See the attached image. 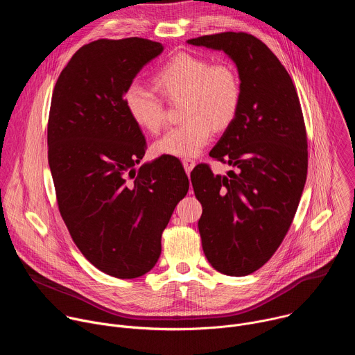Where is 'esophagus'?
Segmentation results:
<instances>
[{"instance_id": "obj_1", "label": "esophagus", "mask_w": 355, "mask_h": 355, "mask_svg": "<svg viewBox=\"0 0 355 355\" xmlns=\"http://www.w3.org/2000/svg\"><path fill=\"white\" fill-rule=\"evenodd\" d=\"M182 166H184L187 174H189L191 170L195 167V162L191 160V159H184V160H182Z\"/></svg>"}]
</instances>
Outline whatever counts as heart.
<instances>
[{"mask_svg": "<svg viewBox=\"0 0 355 355\" xmlns=\"http://www.w3.org/2000/svg\"><path fill=\"white\" fill-rule=\"evenodd\" d=\"M153 84L167 103L181 104L180 115L185 121L155 143V153L160 156H198L214 130L227 129L240 110L241 81L230 63L211 64L208 59L178 53L156 71ZM125 107L133 122L150 133L167 125L164 101L147 88L129 87Z\"/></svg>", "mask_w": 355, "mask_h": 355, "instance_id": "b5f03b06", "label": "heart"}]
</instances>
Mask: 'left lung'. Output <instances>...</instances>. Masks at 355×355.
Returning <instances> with one entry per match:
<instances>
[{
    "label": "left lung",
    "instance_id": "obj_1",
    "mask_svg": "<svg viewBox=\"0 0 355 355\" xmlns=\"http://www.w3.org/2000/svg\"><path fill=\"white\" fill-rule=\"evenodd\" d=\"M188 43L223 50L241 81L239 114L209 153L234 170L222 177L199 164L191 182L206 207L198 227L208 261L243 277L274 256L291 227L308 174L305 121L292 78L256 36L222 32Z\"/></svg>",
    "mask_w": 355,
    "mask_h": 355
}]
</instances>
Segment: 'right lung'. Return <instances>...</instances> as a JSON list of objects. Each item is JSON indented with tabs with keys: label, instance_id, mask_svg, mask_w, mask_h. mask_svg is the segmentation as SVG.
Instances as JSON below:
<instances>
[{
	"label": "right lung",
	"instance_id": "obj_1",
	"mask_svg": "<svg viewBox=\"0 0 355 355\" xmlns=\"http://www.w3.org/2000/svg\"><path fill=\"white\" fill-rule=\"evenodd\" d=\"M163 44L143 37L98 39L60 73L47 122V159L60 215L83 256L121 279L153 268L162 234L187 195L175 157L135 168L146 139L125 107V92Z\"/></svg>",
	"mask_w": 355,
	"mask_h": 355
}]
</instances>
